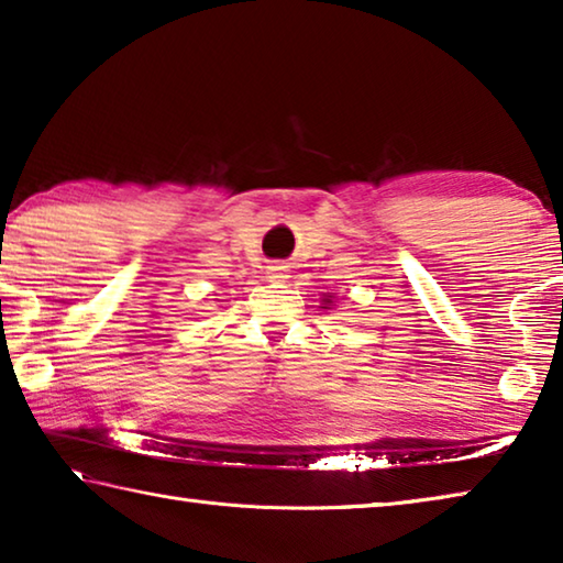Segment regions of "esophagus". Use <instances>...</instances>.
I'll list each match as a JSON object with an SVG mask.
<instances>
[{
  "label": "esophagus",
  "instance_id": "esophagus-1",
  "mask_svg": "<svg viewBox=\"0 0 563 563\" xmlns=\"http://www.w3.org/2000/svg\"><path fill=\"white\" fill-rule=\"evenodd\" d=\"M285 278H288V271H285L283 263L268 265V280H271V283H283Z\"/></svg>",
  "mask_w": 563,
  "mask_h": 563
}]
</instances>
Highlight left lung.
Instances as JSON below:
<instances>
[{"label":"left lung","mask_w":563,"mask_h":563,"mask_svg":"<svg viewBox=\"0 0 563 563\" xmlns=\"http://www.w3.org/2000/svg\"><path fill=\"white\" fill-rule=\"evenodd\" d=\"M325 302H330V298H325Z\"/></svg>","instance_id":"1"}]
</instances>
